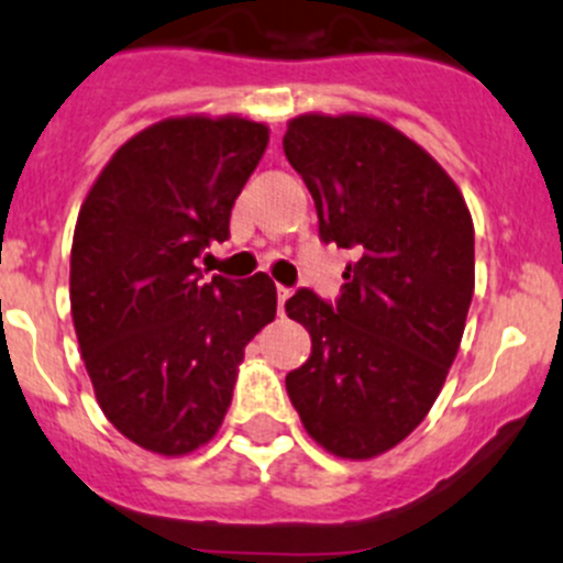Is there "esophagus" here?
<instances>
[{"mask_svg": "<svg viewBox=\"0 0 563 563\" xmlns=\"http://www.w3.org/2000/svg\"><path fill=\"white\" fill-rule=\"evenodd\" d=\"M289 295H292V289H289V287H282V284H279V287H276V298H279V311H282V314H284V303H287V300H289Z\"/></svg>", "mask_w": 563, "mask_h": 563, "instance_id": "34e87169", "label": "esophagus"}]
</instances>
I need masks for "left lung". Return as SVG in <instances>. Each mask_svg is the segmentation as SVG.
I'll list each match as a JSON object with an SVG mask.
<instances>
[{
  "label": "left lung",
  "mask_w": 563,
  "mask_h": 563,
  "mask_svg": "<svg viewBox=\"0 0 563 563\" xmlns=\"http://www.w3.org/2000/svg\"><path fill=\"white\" fill-rule=\"evenodd\" d=\"M284 155L314 199L320 238L355 249L342 295L284 303L311 336L287 375L306 432L342 460L402 443L435 405L473 298V221L421 144L366 114H300Z\"/></svg>",
  "instance_id": "left-lung-1"
}]
</instances>
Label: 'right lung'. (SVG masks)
Wrapping results in <instances>:
<instances>
[{"instance_id":"right-lung-1","label":"right lung","mask_w":563,"mask_h":563,"mask_svg":"<svg viewBox=\"0 0 563 563\" xmlns=\"http://www.w3.org/2000/svg\"><path fill=\"white\" fill-rule=\"evenodd\" d=\"M238 114L169 117L92 183L70 249V314L95 399L136 446L183 457L219 432L243 350L276 317L268 274L202 282L238 194L268 147Z\"/></svg>"}]
</instances>
